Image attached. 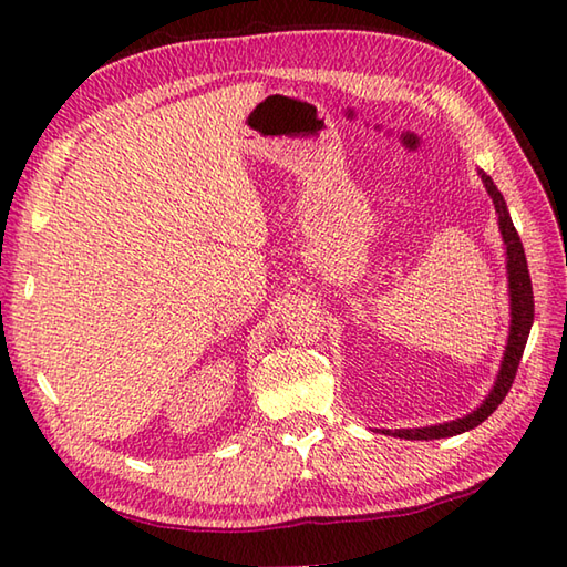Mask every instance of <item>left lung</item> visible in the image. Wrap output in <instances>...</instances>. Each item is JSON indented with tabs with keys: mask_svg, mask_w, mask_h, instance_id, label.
Wrapping results in <instances>:
<instances>
[{
	"mask_svg": "<svg viewBox=\"0 0 567 567\" xmlns=\"http://www.w3.org/2000/svg\"><path fill=\"white\" fill-rule=\"evenodd\" d=\"M477 175H480V179H483L487 195L492 197V204H495L499 234L504 240V256H507L509 317L512 319H509V336H507V346H504V353H502L499 372L495 378V384H492L489 394L483 400V404L475 406L470 414H465L461 419H453V421H443V424H433V426L382 431V433H390V436H396V439H406V441L449 439V436H457V433H465V431L483 424V421L502 404L504 396H507L512 382L516 378V368H519V363H522L524 348L528 341V331H532L534 290H532V275H528L522 238H519V234H516L509 209H507V202H504L497 185L492 183V177L485 171H477Z\"/></svg>",
	"mask_w": 567,
	"mask_h": 567,
	"instance_id": "1",
	"label": "left lung"
}]
</instances>
